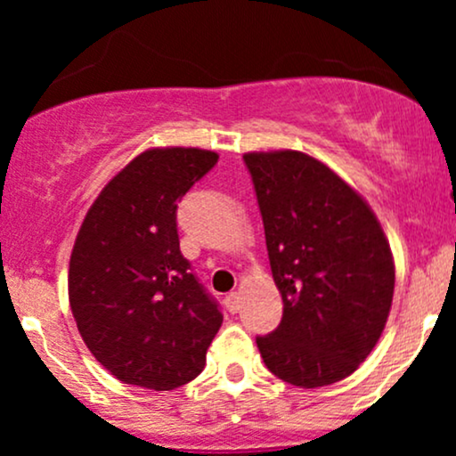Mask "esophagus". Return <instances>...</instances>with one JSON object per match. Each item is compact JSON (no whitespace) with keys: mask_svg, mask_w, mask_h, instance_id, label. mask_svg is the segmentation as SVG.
Instances as JSON below:
<instances>
[{"mask_svg":"<svg viewBox=\"0 0 456 456\" xmlns=\"http://www.w3.org/2000/svg\"><path fill=\"white\" fill-rule=\"evenodd\" d=\"M224 305H227L229 313H238L240 311V294H238V291H232V294H227V297H224Z\"/></svg>","mask_w":456,"mask_h":456,"instance_id":"34e87169","label":"esophagus"}]
</instances>
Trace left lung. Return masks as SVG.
Masks as SVG:
<instances>
[{
    "mask_svg": "<svg viewBox=\"0 0 456 456\" xmlns=\"http://www.w3.org/2000/svg\"><path fill=\"white\" fill-rule=\"evenodd\" d=\"M272 276L282 297L274 332L257 337L270 373L300 388L341 381L384 332L395 261L369 203L305 151H248Z\"/></svg>",
    "mask_w": 456,
    "mask_h": 456,
    "instance_id": "left-lung-1",
    "label": "left lung"
}]
</instances>
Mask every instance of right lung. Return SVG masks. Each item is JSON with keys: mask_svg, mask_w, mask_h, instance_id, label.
I'll return each mask as SVG.
<instances>
[{"mask_svg": "<svg viewBox=\"0 0 456 456\" xmlns=\"http://www.w3.org/2000/svg\"><path fill=\"white\" fill-rule=\"evenodd\" d=\"M218 162L154 148L102 188L78 229L68 297L87 349L124 384L174 390L195 379L223 323L182 255L177 201Z\"/></svg>", "mask_w": 456, "mask_h": 456, "instance_id": "add662e5", "label": "right lung"}]
</instances>
